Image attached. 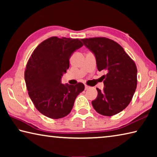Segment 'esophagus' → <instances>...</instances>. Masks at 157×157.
I'll return each mask as SVG.
<instances>
[{
  "label": "esophagus",
  "mask_w": 157,
  "mask_h": 157,
  "mask_svg": "<svg viewBox=\"0 0 157 157\" xmlns=\"http://www.w3.org/2000/svg\"><path fill=\"white\" fill-rule=\"evenodd\" d=\"M90 88V86H88V85L85 84V89H89Z\"/></svg>",
  "instance_id": "34e87169"
}]
</instances>
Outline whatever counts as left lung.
Returning <instances> with one entry per match:
<instances>
[{
    "instance_id": "left-lung-1",
    "label": "left lung",
    "mask_w": 157,
    "mask_h": 157,
    "mask_svg": "<svg viewBox=\"0 0 157 157\" xmlns=\"http://www.w3.org/2000/svg\"><path fill=\"white\" fill-rule=\"evenodd\" d=\"M94 53L98 70L106 71L102 75L105 87L97 88L98 96L91 103L101 115L111 116L124 109L133 98L137 86L136 63L117 42L106 37L82 39Z\"/></svg>"
}]
</instances>
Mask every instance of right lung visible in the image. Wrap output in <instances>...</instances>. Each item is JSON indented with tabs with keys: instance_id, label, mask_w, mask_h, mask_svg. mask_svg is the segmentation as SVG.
Here are the masks:
<instances>
[{
	"instance_id": "right-lung-1",
	"label": "right lung",
	"mask_w": 157,
	"mask_h": 157,
	"mask_svg": "<svg viewBox=\"0 0 157 157\" xmlns=\"http://www.w3.org/2000/svg\"><path fill=\"white\" fill-rule=\"evenodd\" d=\"M82 46L79 39L52 36L42 41L29 58L25 71L26 87L34 105L43 115L52 119L66 116L84 91L82 82L61 83L71 55Z\"/></svg>"
}]
</instances>
